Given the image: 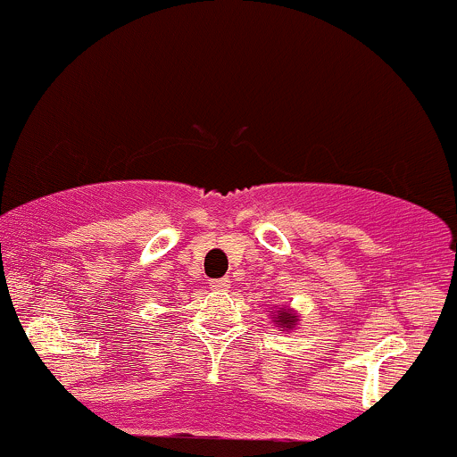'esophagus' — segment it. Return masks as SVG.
<instances>
[{
  "label": "esophagus",
  "instance_id": "34e87169",
  "mask_svg": "<svg viewBox=\"0 0 457 457\" xmlns=\"http://www.w3.org/2000/svg\"><path fill=\"white\" fill-rule=\"evenodd\" d=\"M232 282H229V278H219V279H210V288L212 290H228Z\"/></svg>",
  "mask_w": 457,
  "mask_h": 457
}]
</instances>
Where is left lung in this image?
I'll return each mask as SVG.
<instances>
[{"instance_id": "obj_1", "label": "left lung", "mask_w": 457, "mask_h": 457, "mask_svg": "<svg viewBox=\"0 0 457 457\" xmlns=\"http://www.w3.org/2000/svg\"><path fill=\"white\" fill-rule=\"evenodd\" d=\"M273 319H275V325L282 329H293L299 320L297 314L290 312V310L286 308H278V312H273Z\"/></svg>"}]
</instances>
